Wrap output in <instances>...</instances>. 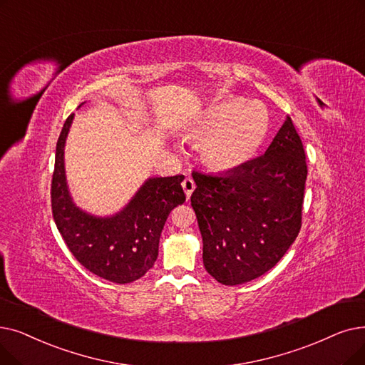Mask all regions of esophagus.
I'll list each match as a JSON object with an SVG mask.
<instances>
[{
  "label": "esophagus",
  "mask_w": 365,
  "mask_h": 365,
  "mask_svg": "<svg viewBox=\"0 0 365 365\" xmlns=\"http://www.w3.org/2000/svg\"><path fill=\"white\" fill-rule=\"evenodd\" d=\"M182 186H183V191H185V194H186V200H189V198H191L192 192H194V189H195L194 180H192L191 178H186V179L182 182Z\"/></svg>",
  "instance_id": "34e87169"
}]
</instances>
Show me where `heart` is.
<instances>
[{"label":"heart","instance_id":"1","mask_svg":"<svg viewBox=\"0 0 365 365\" xmlns=\"http://www.w3.org/2000/svg\"><path fill=\"white\" fill-rule=\"evenodd\" d=\"M270 130V115L257 101L224 98L201 113L187 135L202 143V164L216 173H230L247 164Z\"/></svg>","mask_w":365,"mask_h":365}]
</instances>
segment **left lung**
I'll use <instances>...</instances> for the list:
<instances>
[{
  "instance_id": "1",
  "label": "left lung",
  "mask_w": 365,
  "mask_h": 365,
  "mask_svg": "<svg viewBox=\"0 0 365 365\" xmlns=\"http://www.w3.org/2000/svg\"><path fill=\"white\" fill-rule=\"evenodd\" d=\"M306 179L304 148L289 116L262 156L227 174L195 173L191 205L207 273L234 287L272 270L301 230Z\"/></svg>"
}]
</instances>
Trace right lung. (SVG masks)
I'll list each match as a JSON object with an SVG mask.
<instances>
[{
	"mask_svg": "<svg viewBox=\"0 0 365 365\" xmlns=\"http://www.w3.org/2000/svg\"><path fill=\"white\" fill-rule=\"evenodd\" d=\"M74 113L62 126L52 178V213L67 247L86 270L115 283L145 276L158 258L160 237L170 212L183 204V176L152 178L125 207L107 217L92 216L73 202L68 192L64 146Z\"/></svg>",
	"mask_w": 365,
	"mask_h": 365,
	"instance_id": "obj_1",
	"label": "right lung"
}]
</instances>
